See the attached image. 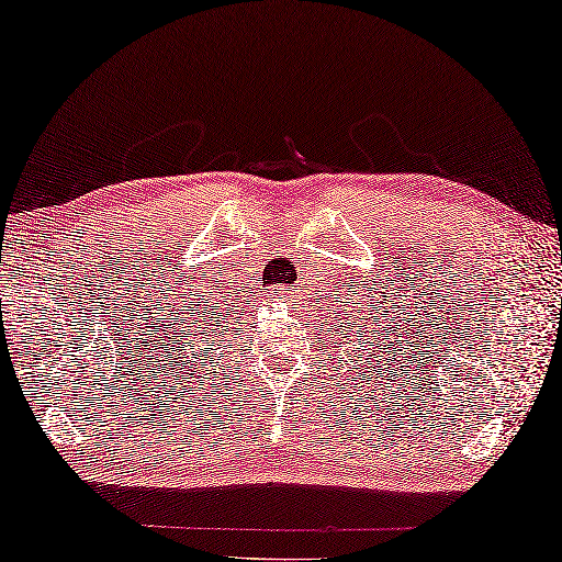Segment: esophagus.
I'll return each mask as SVG.
<instances>
[{"mask_svg":"<svg viewBox=\"0 0 562 562\" xmlns=\"http://www.w3.org/2000/svg\"><path fill=\"white\" fill-rule=\"evenodd\" d=\"M269 299H273V301H289L291 299V289L289 286H271Z\"/></svg>","mask_w":562,"mask_h":562,"instance_id":"esophagus-1","label":"esophagus"}]
</instances>
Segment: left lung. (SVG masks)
<instances>
[{"label": "left lung", "instance_id": "left-lung-1", "mask_svg": "<svg viewBox=\"0 0 562 562\" xmlns=\"http://www.w3.org/2000/svg\"><path fill=\"white\" fill-rule=\"evenodd\" d=\"M373 318V316H371ZM363 319L364 324H368V316L363 314V308H358V306H353V301L348 299V301H344V308H341V314H334V316H326V326H328V321H334V326H336V330H338V336H341V341H348V338L351 336H356V334H361L358 336V344H361V338L366 336V334H373V330H368V328L361 329L360 321ZM363 351H368V348H363ZM391 366V363H389Z\"/></svg>", "mask_w": 562, "mask_h": 562}]
</instances>
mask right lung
Instances as JSON below:
<instances>
[{
  "label": "right lung",
  "instance_id": "add662e5",
  "mask_svg": "<svg viewBox=\"0 0 562 562\" xmlns=\"http://www.w3.org/2000/svg\"><path fill=\"white\" fill-rule=\"evenodd\" d=\"M194 316L196 318H191V324H187V326H183V321H181V334L169 344V351H164V353H169V356H164V368L169 366L171 373L196 371V366L201 373H206V358L201 356L199 341H201V336L206 334V326H214V321L218 318V311H216V306L196 308ZM226 316H228V311H226ZM209 334H216V328H209ZM161 348H164V344H161ZM167 357L170 358L169 362L166 361Z\"/></svg>",
  "mask_w": 562,
  "mask_h": 562
}]
</instances>
